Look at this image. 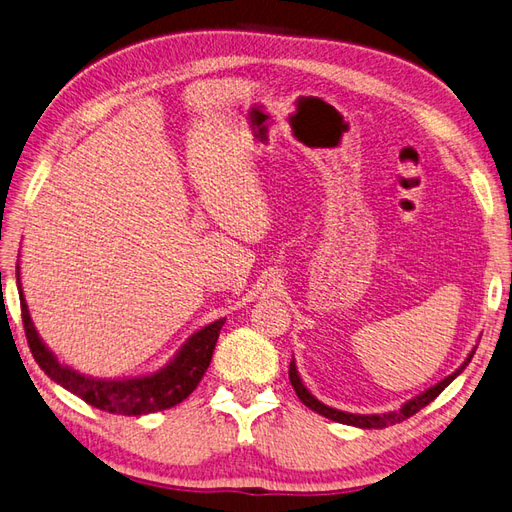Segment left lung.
I'll return each mask as SVG.
<instances>
[{
	"label": "left lung",
	"instance_id": "8db88e82",
	"mask_svg": "<svg viewBox=\"0 0 512 512\" xmlns=\"http://www.w3.org/2000/svg\"><path fill=\"white\" fill-rule=\"evenodd\" d=\"M471 358H473V352L469 354V358L465 360V363L452 373V376H447L443 382L432 386V389H428L426 393L417 395L415 400L406 402L400 410H393V413H384V415H352V413H343V410H336V408H330L326 404H321L317 397H313V395L308 393V389L302 384V380H299L293 360H291V367H289V380L293 384L297 397H299V400H302V404L308 406L310 410H315V413H319L323 417H328L332 421H339V423H347V426H356V428H389V426H393V423H400V421H404L408 417H413L415 413H419L421 408H426L430 402H434L436 397H439V393L445 389V386L450 384L458 376V373L471 363Z\"/></svg>",
	"mask_w": 512,
	"mask_h": 512
}]
</instances>
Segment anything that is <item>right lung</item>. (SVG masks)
Here are the masks:
<instances>
[{"label":"right lung","instance_id":"1","mask_svg":"<svg viewBox=\"0 0 512 512\" xmlns=\"http://www.w3.org/2000/svg\"><path fill=\"white\" fill-rule=\"evenodd\" d=\"M17 284L19 282V263H17ZM21 293V319L23 330H26V339L30 345V352L39 367L47 373L49 378L65 386L67 391L78 395L80 400L91 404L99 410H106L112 415H126V417H139L158 413V410H167L171 406L186 400L204 378V373L213 358L215 345L219 339L221 326L226 319H219L210 326L195 332L189 341L182 345L178 356L171 363L160 369L152 376L143 378H130V380H95L82 373L73 371L65 365H60L56 356L47 350L43 341L36 334L32 319L28 313L26 299Z\"/></svg>","mask_w":512,"mask_h":512}]
</instances>
